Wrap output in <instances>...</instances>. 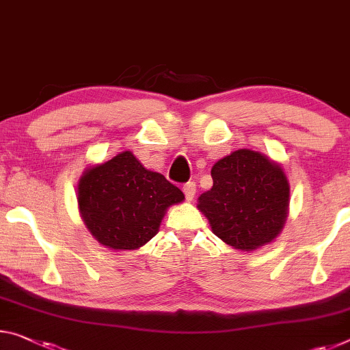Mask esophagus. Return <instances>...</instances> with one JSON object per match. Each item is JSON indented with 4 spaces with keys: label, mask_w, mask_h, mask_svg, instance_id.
I'll return each mask as SVG.
<instances>
[{
    "label": "esophagus",
    "mask_w": 350,
    "mask_h": 350,
    "mask_svg": "<svg viewBox=\"0 0 350 350\" xmlns=\"http://www.w3.org/2000/svg\"><path fill=\"white\" fill-rule=\"evenodd\" d=\"M182 190H184L187 201H193V198L196 195V184L195 182H187V184H184V187H182Z\"/></svg>",
    "instance_id": "1"
}]
</instances>
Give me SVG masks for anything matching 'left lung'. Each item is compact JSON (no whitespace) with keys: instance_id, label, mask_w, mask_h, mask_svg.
<instances>
[{"instance_id":"1","label":"left lung","mask_w":350,"mask_h":350,"mask_svg":"<svg viewBox=\"0 0 350 350\" xmlns=\"http://www.w3.org/2000/svg\"><path fill=\"white\" fill-rule=\"evenodd\" d=\"M213 187L199 196L216 237L241 251L273 241L284 227L290 198L279 165L251 149H238L212 168Z\"/></svg>"}]
</instances>
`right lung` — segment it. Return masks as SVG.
Listing matches in <instances>:
<instances>
[{
    "mask_svg": "<svg viewBox=\"0 0 350 350\" xmlns=\"http://www.w3.org/2000/svg\"><path fill=\"white\" fill-rule=\"evenodd\" d=\"M77 195L88 230L115 251L145 245L157 234L165 210L184 201L179 188L146 170L131 151L87 170Z\"/></svg>",
    "mask_w": 350,
    "mask_h": 350,
    "instance_id": "add662e5",
    "label": "right lung"
}]
</instances>
